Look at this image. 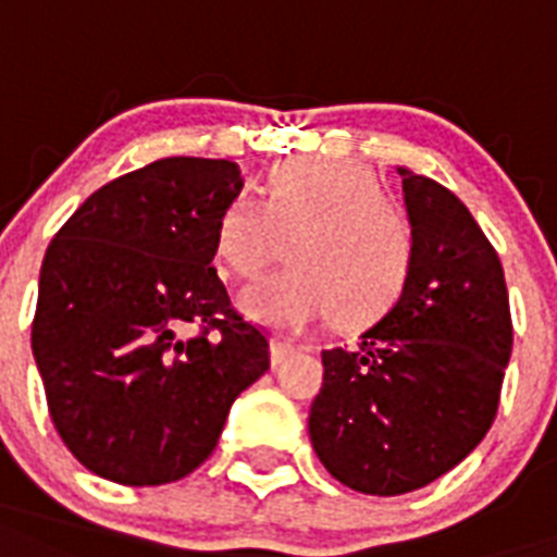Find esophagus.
<instances>
[{"instance_id": "1", "label": "esophagus", "mask_w": 557, "mask_h": 557, "mask_svg": "<svg viewBox=\"0 0 557 557\" xmlns=\"http://www.w3.org/2000/svg\"><path fill=\"white\" fill-rule=\"evenodd\" d=\"M294 351H297V346H294L292 341H283V337H274L271 341V363L280 366L286 357H292Z\"/></svg>"}]
</instances>
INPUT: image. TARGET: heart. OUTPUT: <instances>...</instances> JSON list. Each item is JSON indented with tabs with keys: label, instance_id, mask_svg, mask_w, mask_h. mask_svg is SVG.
Instances as JSON below:
<instances>
[{
	"label": "heart",
	"instance_id": "1",
	"mask_svg": "<svg viewBox=\"0 0 557 557\" xmlns=\"http://www.w3.org/2000/svg\"><path fill=\"white\" fill-rule=\"evenodd\" d=\"M288 239L292 269L243 292L239 309L271 329H302L332 311L346 329L395 309L414 269V228L360 162L294 160L269 176L263 200L234 194L214 248L234 277H260Z\"/></svg>",
	"mask_w": 557,
	"mask_h": 557
}]
</instances>
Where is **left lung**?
I'll return each mask as SVG.
<instances>
[{"mask_svg":"<svg viewBox=\"0 0 557 557\" xmlns=\"http://www.w3.org/2000/svg\"><path fill=\"white\" fill-rule=\"evenodd\" d=\"M414 269L360 341L323 351L311 446L363 495H404L455 469L490 432L512 355L504 265L469 208L409 169Z\"/></svg>","mask_w":557,"mask_h":557,"instance_id":"left-lung-1","label":"left lung"}]
</instances>
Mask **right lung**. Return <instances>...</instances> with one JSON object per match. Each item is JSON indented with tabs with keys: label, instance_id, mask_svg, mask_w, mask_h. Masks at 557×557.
Returning <instances> with one entry per match:
<instances>
[{
	"label": "right lung",
	"instance_id": "1",
	"mask_svg": "<svg viewBox=\"0 0 557 557\" xmlns=\"http://www.w3.org/2000/svg\"><path fill=\"white\" fill-rule=\"evenodd\" d=\"M239 188L237 162L165 157L90 194L45 251L36 369L59 437L99 478H185L269 372V337L211 265Z\"/></svg>",
	"mask_w": 557,
	"mask_h": 557
}]
</instances>
